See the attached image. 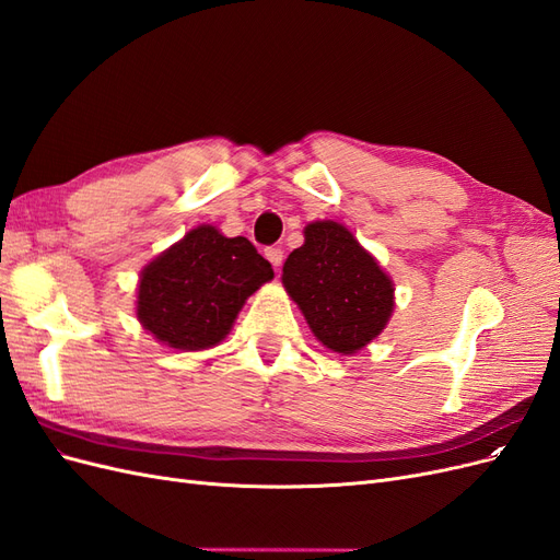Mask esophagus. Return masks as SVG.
I'll use <instances>...</instances> for the list:
<instances>
[{"instance_id": "obj_1", "label": "esophagus", "mask_w": 560, "mask_h": 560, "mask_svg": "<svg viewBox=\"0 0 560 560\" xmlns=\"http://www.w3.org/2000/svg\"><path fill=\"white\" fill-rule=\"evenodd\" d=\"M282 257H284V252L280 249V247H268L266 249V259L273 264L276 268H280L282 266Z\"/></svg>"}]
</instances>
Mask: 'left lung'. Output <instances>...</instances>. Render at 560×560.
<instances>
[{
	"label": "left lung",
	"mask_w": 560,
	"mask_h": 560,
	"mask_svg": "<svg viewBox=\"0 0 560 560\" xmlns=\"http://www.w3.org/2000/svg\"><path fill=\"white\" fill-rule=\"evenodd\" d=\"M303 235L282 266L284 290L329 350L358 352L393 315V280L346 226L315 222Z\"/></svg>",
	"instance_id": "obj_1"
}]
</instances>
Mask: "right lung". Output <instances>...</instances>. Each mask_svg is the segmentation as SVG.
<instances>
[{
	"label": "right lung",
	"instance_id": "add662e5",
	"mask_svg": "<svg viewBox=\"0 0 560 560\" xmlns=\"http://www.w3.org/2000/svg\"><path fill=\"white\" fill-rule=\"evenodd\" d=\"M273 278V268L247 238H226L198 226L151 261L140 276L138 317L159 341L206 350L231 331L249 294Z\"/></svg>",
	"mask_w": 560,
	"mask_h": 560
}]
</instances>
